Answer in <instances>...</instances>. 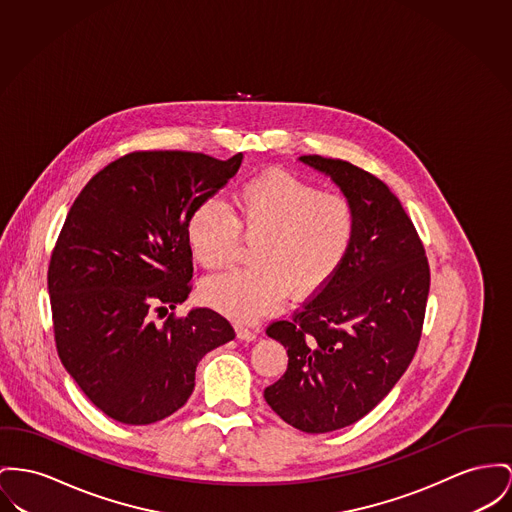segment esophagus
<instances>
[{
	"mask_svg": "<svg viewBox=\"0 0 512 512\" xmlns=\"http://www.w3.org/2000/svg\"><path fill=\"white\" fill-rule=\"evenodd\" d=\"M237 338L244 341H254L258 338V332H254L250 328H244V326H237Z\"/></svg>",
	"mask_w": 512,
	"mask_h": 512,
	"instance_id": "esophagus-1",
	"label": "esophagus"
}]
</instances>
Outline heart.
I'll use <instances>...</instances> for the list:
<instances>
[{
	"label": "heart",
	"instance_id": "1",
	"mask_svg": "<svg viewBox=\"0 0 512 512\" xmlns=\"http://www.w3.org/2000/svg\"><path fill=\"white\" fill-rule=\"evenodd\" d=\"M239 233L258 239L250 252L254 268L207 277L202 297L237 322H254L287 291L307 299L330 283L353 248L357 213L343 194L320 192L289 172H262L235 188L231 209L209 198L186 225L188 246L205 268L231 262Z\"/></svg>",
	"mask_w": 512,
	"mask_h": 512
}]
</instances>
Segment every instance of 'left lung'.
<instances>
[{
	"mask_svg": "<svg viewBox=\"0 0 512 512\" xmlns=\"http://www.w3.org/2000/svg\"><path fill=\"white\" fill-rule=\"evenodd\" d=\"M299 161L330 176L353 204L357 237L330 283L266 330L289 363L264 398L295 429L330 433L367 415L406 373L431 275L408 213L382 180L340 159Z\"/></svg>",
	"mask_w": 512,
	"mask_h": 512,
	"instance_id": "8db88e82",
	"label": "left lung"
}]
</instances>
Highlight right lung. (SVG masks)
<instances>
[{"mask_svg": "<svg viewBox=\"0 0 512 512\" xmlns=\"http://www.w3.org/2000/svg\"><path fill=\"white\" fill-rule=\"evenodd\" d=\"M188 151H137L97 172L69 209L48 293L58 355L108 417L149 425L182 408L205 353L235 338L211 308L155 322L190 295L186 225L235 174Z\"/></svg>", "mask_w": 512, "mask_h": 512, "instance_id": "1", "label": "right lung"}]
</instances>
